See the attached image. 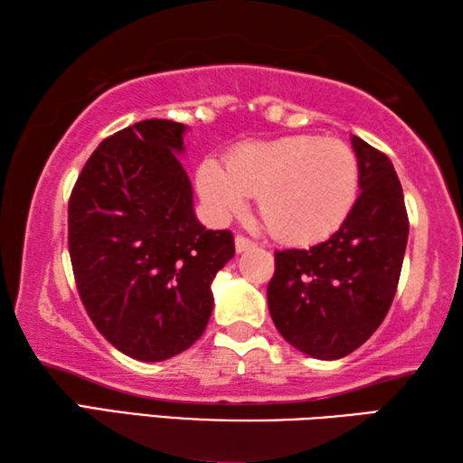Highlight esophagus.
Instances as JSON below:
<instances>
[{
    "mask_svg": "<svg viewBox=\"0 0 463 463\" xmlns=\"http://www.w3.org/2000/svg\"><path fill=\"white\" fill-rule=\"evenodd\" d=\"M257 245L255 241H250V239H247L245 234H237V239H234V247H237V253H242V250H249V249H253Z\"/></svg>",
    "mask_w": 463,
    "mask_h": 463,
    "instance_id": "34e87169",
    "label": "esophagus"
}]
</instances>
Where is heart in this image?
Wrapping results in <instances>:
<instances>
[{"mask_svg":"<svg viewBox=\"0 0 463 463\" xmlns=\"http://www.w3.org/2000/svg\"><path fill=\"white\" fill-rule=\"evenodd\" d=\"M198 190L210 213H241L249 195L273 237L296 245L318 242L347 221L359 190V161L347 143L331 137L294 135L242 143L226 165L206 159Z\"/></svg>","mask_w":463,"mask_h":463,"instance_id":"obj_1","label":"heart"}]
</instances>
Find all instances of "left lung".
Masks as SVG:
<instances>
[{"instance_id": "1", "label": "left lung", "mask_w": 463, "mask_h": 463, "mask_svg": "<svg viewBox=\"0 0 463 463\" xmlns=\"http://www.w3.org/2000/svg\"><path fill=\"white\" fill-rule=\"evenodd\" d=\"M359 187L347 221L310 249L276 250L268 286L273 325L298 351L339 359L386 318L401 279L409 214L386 153L354 137Z\"/></svg>"}]
</instances>
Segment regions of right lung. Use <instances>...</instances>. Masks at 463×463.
<instances>
[{
	"label": "right lung",
	"mask_w": 463,
	"mask_h": 463,
	"mask_svg": "<svg viewBox=\"0 0 463 463\" xmlns=\"http://www.w3.org/2000/svg\"><path fill=\"white\" fill-rule=\"evenodd\" d=\"M185 127L143 120L104 138L69 198V255L98 331L140 362H163L200 339L210 284L234 255L231 231L195 221L175 153Z\"/></svg>",
	"instance_id": "obj_1"
}]
</instances>
